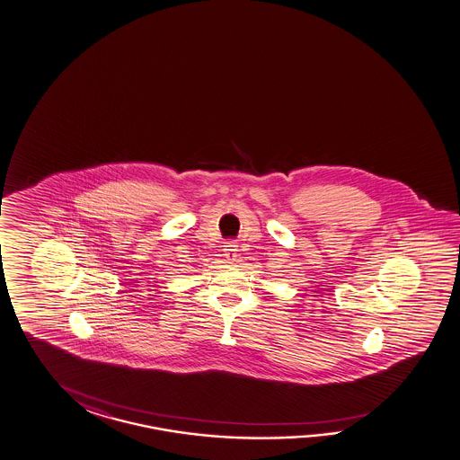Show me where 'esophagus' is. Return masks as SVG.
<instances>
[{
    "label": "esophagus",
    "mask_w": 460,
    "mask_h": 460,
    "mask_svg": "<svg viewBox=\"0 0 460 460\" xmlns=\"http://www.w3.org/2000/svg\"><path fill=\"white\" fill-rule=\"evenodd\" d=\"M237 247H239V245L235 243H226L225 255L227 261H235V257H237V251H239Z\"/></svg>",
    "instance_id": "34e87169"
}]
</instances>
